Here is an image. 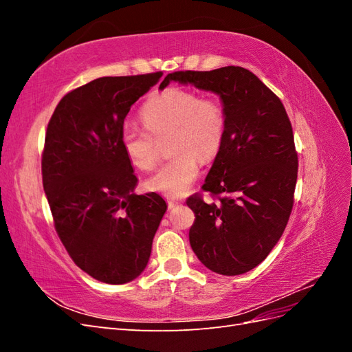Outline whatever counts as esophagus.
Listing matches in <instances>:
<instances>
[{"mask_svg": "<svg viewBox=\"0 0 352 352\" xmlns=\"http://www.w3.org/2000/svg\"><path fill=\"white\" fill-rule=\"evenodd\" d=\"M180 202L182 201H179V199H167V206H168V208H175L176 206H179Z\"/></svg>", "mask_w": 352, "mask_h": 352, "instance_id": "34e87169", "label": "esophagus"}]
</instances>
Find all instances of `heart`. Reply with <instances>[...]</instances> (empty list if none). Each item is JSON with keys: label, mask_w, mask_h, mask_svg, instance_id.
I'll list each match as a JSON object with an SVG mask.
<instances>
[{"label": "heart", "mask_w": 352, "mask_h": 352, "mask_svg": "<svg viewBox=\"0 0 352 352\" xmlns=\"http://www.w3.org/2000/svg\"><path fill=\"white\" fill-rule=\"evenodd\" d=\"M145 127L126 123L120 142L131 163L150 170L157 160L155 138L172 135L173 154L146 180L155 192L184 195L199 173V160L208 162L220 151L226 132V114L214 97H199L195 91L168 88L148 100L141 110Z\"/></svg>", "instance_id": "b5f03b06"}]
</instances>
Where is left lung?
Segmentation results:
<instances>
[{"label": "left lung", "instance_id": "1", "mask_svg": "<svg viewBox=\"0 0 352 352\" xmlns=\"http://www.w3.org/2000/svg\"><path fill=\"white\" fill-rule=\"evenodd\" d=\"M172 80L217 94L226 114L225 140L202 185L219 201H186L195 214L190 247L211 272L247 273L270 254L292 211L298 155L289 117L278 95L239 66L168 73L160 89Z\"/></svg>", "mask_w": 352, "mask_h": 352}]
</instances>
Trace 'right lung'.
Wrapping results in <instances>:
<instances>
[{
    "label": "right lung",
    "instance_id": "right-lung-1",
    "mask_svg": "<svg viewBox=\"0 0 352 352\" xmlns=\"http://www.w3.org/2000/svg\"><path fill=\"white\" fill-rule=\"evenodd\" d=\"M162 76L95 79L66 94L47 127L42 184L57 235L74 264L104 283L144 272L167 210L155 192L133 194L138 177L120 142L132 104Z\"/></svg>",
    "mask_w": 352,
    "mask_h": 352
}]
</instances>
